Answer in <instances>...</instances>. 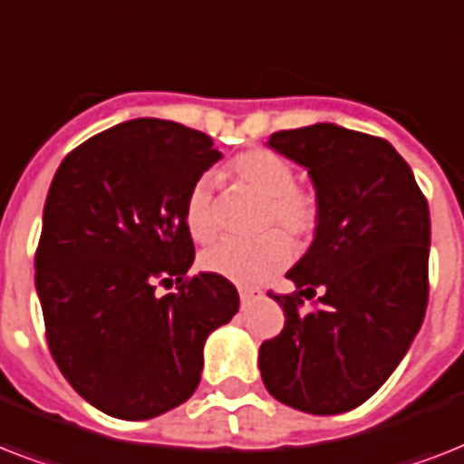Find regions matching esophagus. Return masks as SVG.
I'll return each instance as SVG.
<instances>
[{
    "label": "esophagus",
    "mask_w": 464,
    "mask_h": 464,
    "mask_svg": "<svg viewBox=\"0 0 464 464\" xmlns=\"http://www.w3.org/2000/svg\"><path fill=\"white\" fill-rule=\"evenodd\" d=\"M260 296V294H257V291H253V289H240V304H243V308H246V305H250L255 301V298Z\"/></svg>",
    "instance_id": "1"
}]
</instances>
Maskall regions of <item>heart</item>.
Returning <instances> with one entry per match:
<instances>
[{"label": "heart", "mask_w": 464, "mask_h": 464, "mask_svg": "<svg viewBox=\"0 0 464 464\" xmlns=\"http://www.w3.org/2000/svg\"><path fill=\"white\" fill-rule=\"evenodd\" d=\"M226 173L247 189H253L257 197L267 199L262 224L282 226L291 238L298 240L310 238L315 233L320 221L317 197L310 189L296 188V173L284 156L269 149H250L236 156L226 168ZM211 189V178H199L185 199V226L189 236L199 243H207L217 236ZM291 255V240L282 231H267L253 240H218L204 250L199 265L228 282L255 286L286 267Z\"/></svg>", "instance_id": "1"}]
</instances>
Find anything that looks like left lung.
Instances as JSON below:
<instances>
[{"mask_svg": "<svg viewBox=\"0 0 464 464\" xmlns=\"http://www.w3.org/2000/svg\"><path fill=\"white\" fill-rule=\"evenodd\" d=\"M267 147L308 170L320 221L286 272L294 296L269 294L286 323L262 342V381L294 410L342 414L388 381L424 323L429 204L381 137L317 122L275 132ZM304 297L316 299L308 311Z\"/></svg>", "mask_w": 464, "mask_h": 464, "instance_id": "left-lung-1", "label": "left lung"}]
</instances>
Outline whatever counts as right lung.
<instances>
[{
	"label": "right lung",
	"mask_w": 464,
	"mask_h": 464,
	"mask_svg": "<svg viewBox=\"0 0 464 464\" xmlns=\"http://www.w3.org/2000/svg\"><path fill=\"white\" fill-rule=\"evenodd\" d=\"M218 159L204 132L137 118L83 141L54 173L35 253L47 346L108 417L141 421L189 400L204 342L238 313L228 279L188 276L185 199ZM159 283L179 291L159 297Z\"/></svg>",
	"instance_id": "right-lung-1"
}]
</instances>
